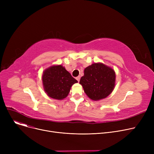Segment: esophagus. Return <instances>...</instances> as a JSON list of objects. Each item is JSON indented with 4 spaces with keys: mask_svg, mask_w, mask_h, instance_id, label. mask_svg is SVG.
<instances>
[{
    "mask_svg": "<svg viewBox=\"0 0 154 154\" xmlns=\"http://www.w3.org/2000/svg\"><path fill=\"white\" fill-rule=\"evenodd\" d=\"M75 79H77V80L78 82H79V80H80V76H78V77H77Z\"/></svg>",
    "mask_w": 154,
    "mask_h": 154,
    "instance_id": "obj_1",
    "label": "esophagus"
}]
</instances>
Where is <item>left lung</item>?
<instances>
[{"label": "left lung", "instance_id": "obj_1", "mask_svg": "<svg viewBox=\"0 0 154 154\" xmlns=\"http://www.w3.org/2000/svg\"><path fill=\"white\" fill-rule=\"evenodd\" d=\"M115 81L114 70L103 63H94L85 69L80 84L88 97L99 100L107 97L114 90Z\"/></svg>", "mask_w": 154, "mask_h": 154}]
</instances>
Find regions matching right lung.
<instances>
[{
    "instance_id": "1",
    "label": "right lung",
    "mask_w": 154,
    "mask_h": 154,
    "mask_svg": "<svg viewBox=\"0 0 154 154\" xmlns=\"http://www.w3.org/2000/svg\"><path fill=\"white\" fill-rule=\"evenodd\" d=\"M44 91L50 97L62 100L68 95L72 85L77 82L61 65L46 69L42 75Z\"/></svg>"
}]
</instances>
